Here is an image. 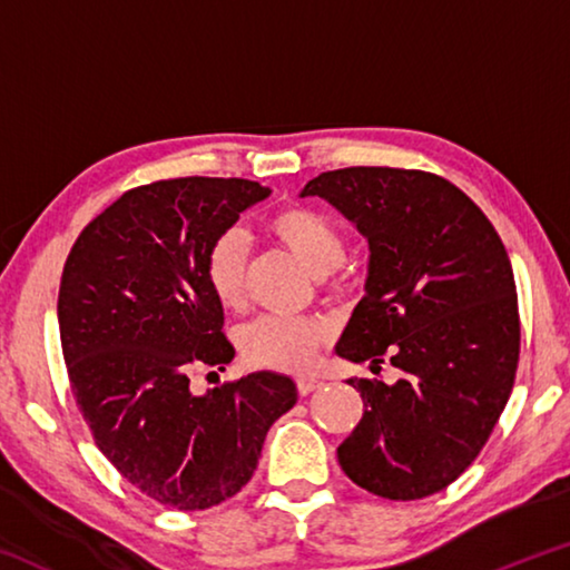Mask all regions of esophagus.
Wrapping results in <instances>:
<instances>
[{
    "mask_svg": "<svg viewBox=\"0 0 570 570\" xmlns=\"http://www.w3.org/2000/svg\"><path fill=\"white\" fill-rule=\"evenodd\" d=\"M320 387H322V382L314 380V377H298L296 380V390H298V394H302V397H306L308 392H314V390H320Z\"/></svg>",
    "mask_w": 570,
    "mask_h": 570,
    "instance_id": "esophagus-1",
    "label": "esophagus"
}]
</instances>
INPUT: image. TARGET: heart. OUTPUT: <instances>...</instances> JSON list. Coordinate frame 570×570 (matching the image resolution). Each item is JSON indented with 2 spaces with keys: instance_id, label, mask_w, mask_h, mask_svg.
<instances>
[{
  "instance_id": "1",
  "label": "heart",
  "mask_w": 570,
  "mask_h": 570,
  "mask_svg": "<svg viewBox=\"0 0 570 570\" xmlns=\"http://www.w3.org/2000/svg\"><path fill=\"white\" fill-rule=\"evenodd\" d=\"M264 234L288 250L308 274L322 276L330 296L350 292L346 276L332 274L344 262L346 244L334 220L314 208L288 204L264 218ZM204 276L216 302L238 312L246 304L248 246L238 230H224L214 238L204 258ZM332 340V330L322 316H264L240 332V356L256 370L304 372L314 364Z\"/></svg>"
}]
</instances>
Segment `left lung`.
Wrapping results in <instances>:
<instances>
[{"label": "left lung", "mask_w": 570, "mask_h": 570, "mask_svg": "<svg viewBox=\"0 0 570 570\" xmlns=\"http://www.w3.org/2000/svg\"><path fill=\"white\" fill-rule=\"evenodd\" d=\"M302 196L330 200L370 240V278L336 352L394 384L350 380L364 414L336 455L366 493H440L485 448L513 392L520 314L508 250L488 216L428 170H326Z\"/></svg>", "instance_id": "8db88e82"}]
</instances>
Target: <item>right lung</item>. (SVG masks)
Returning <instances> with one entry per match:
<instances>
[{
	"instance_id": "add662e5",
	"label": "right lung",
	"mask_w": 570,
	"mask_h": 570,
	"mask_svg": "<svg viewBox=\"0 0 570 570\" xmlns=\"http://www.w3.org/2000/svg\"><path fill=\"white\" fill-rule=\"evenodd\" d=\"M266 196L246 178L146 183L82 228L62 268L57 320L77 410L130 485L183 513L234 498L296 404V384L274 372L190 392L193 370L234 360L206 250Z\"/></svg>"
}]
</instances>
